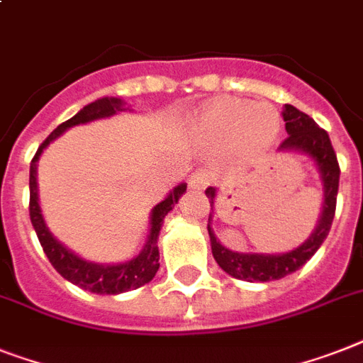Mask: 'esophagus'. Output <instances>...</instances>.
<instances>
[{
  "instance_id": "1",
  "label": "esophagus",
  "mask_w": 363,
  "mask_h": 363,
  "mask_svg": "<svg viewBox=\"0 0 363 363\" xmlns=\"http://www.w3.org/2000/svg\"><path fill=\"white\" fill-rule=\"evenodd\" d=\"M212 177L208 172H197L190 177V186L201 190V188H207L211 184Z\"/></svg>"
}]
</instances>
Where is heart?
Returning <instances> with one entry per match:
<instances>
[{"label":"heart","instance_id":"heart-1","mask_svg":"<svg viewBox=\"0 0 363 363\" xmlns=\"http://www.w3.org/2000/svg\"><path fill=\"white\" fill-rule=\"evenodd\" d=\"M194 130L211 141L240 140L252 149H267L279 132L278 111L267 104L253 106L242 99H220L197 115Z\"/></svg>","mask_w":363,"mask_h":363}]
</instances>
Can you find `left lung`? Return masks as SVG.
Segmentation results:
<instances>
[{
  "label": "left lung",
  "instance_id": "8db88e82",
  "mask_svg": "<svg viewBox=\"0 0 363 363\" xmlns=\"http://www.w3.org/2000/svg\"><path fill=\"white\" fill-rule=\"evenodd\" d=\"M281 115H284L289 138L279 145L278 151L300 152L313 160L319 169L320 182H323V211H320L313 233L300 246L285 253H242L225 248L214 235V229L211 228L212 214H208L207 229L211 237L212 255L222 270H225L233 278L244 279V281L281 279L304 267L328 237L335 214V199H337V188H340V164H337V156L330 143L328 134L319 128V125L309 115L296 110L294 106L285 104ZM205 194L211 199V208H214L216 188H207Z\"/></svg>",
  "mask_w": 363,
  "mask_h": 363
}]
</instances>
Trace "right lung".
<instances>
[{"label": "right lung", "instance_id": "right-lung-1", "mask_svg": "<svg viewBox=\"0 0 363 363\" xmlns=\"http://www.w3.org/2000/svg\"><path fill=\"white\" fill-rule=\"evenodd\" d=\"M125 100L115 99V96H104L91 104L84 106L74 117L65 121L55 128L52 134L43 141V145L38 147L37 155L31 160L29 166V216L33 223L35 233H37L38 242L43 246L46 257L50 259L52 267L57 270L65 279H69L70 284L78 285L84 291H91L96 294H121L126 291H134L141 285L149 284L160 268V252H158V235H160L164 218L169 211H173L181 196L186 191V182L177 184L158 205H155L151 211V228L147 235V242L135 257L123 261V263H93L87 259L76 255L72 250H69L63 242H59L57 238L52 235L46 222H44L40 203H38V182H37V166L38 158L44 152V149L55 141L59 135H63L72 126L87 125L93 121L106 119L119 111L130 110L125 108Z\"/></svg>", "mask_w": 363, "mask_h": 363}]
</instances>
